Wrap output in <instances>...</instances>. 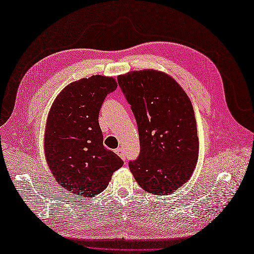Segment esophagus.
<instances>
[{
  "label": "esophagus",
  "mask_w": 254,
  "mask_h": 254,
  "mask_svg": "<svg viewBox=\"0 0 254 254\" xmlns=\"http://www.w3.org/2000/svg\"><path fill=\"white\" fill-rule=\"evenodd\" d=\"M115 153H117V155H119L123 160H126V155H125V151H124V149L123 148H121V147H119V148H117L115 149Z\"/></svg>",
  "instance_id": "esophagus-1"
}]
</instances>
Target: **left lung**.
<instances>
[{
	"label": "left lung",
	"mask_w": 254,
	"mask_h": 254,
	"mask_svg": "<svg viewBox=\"0 0 254 254\" xmlns=\"http://www.w3.org/2000/svg\"><path fill=\"white\" fill-rule=\"evenodd\" d=\"M119 86L137 124L140 155L129 168L150 194L170 195L186 183L198 160L193 106L173 77L157 70L119 75Z\"/></svg>",
	"instance_id": "1"
}]
</instances>
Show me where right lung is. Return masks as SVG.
Listing matches in <instances>:
<instances>
[{
    "label": "right lung",
    "mask_w": 254,
    "mask_h": 254,
    "mask_svg": "<svg viewBox=\"0 0 254 254\" xmlns=\"http://www.w3.org/2000/svg\"><path fill=\"white\" fill-rule=\"evenodd\" d=\"M113 77L93 75L73 81L54 101L47 120L44 152L54 178L70 193L92 197L103 191L124 162L107 149L98 124Z\"/></svg>",
    "instance_id": "obj_1"
}]
</instances>
